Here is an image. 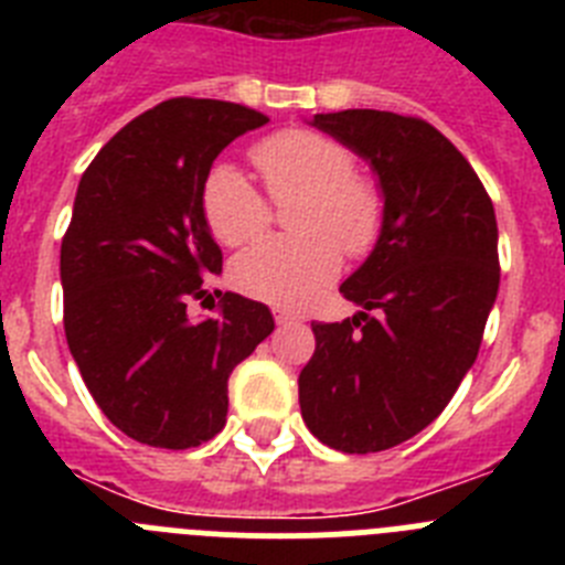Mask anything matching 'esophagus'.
Returning <instances> with one entry per match:
<instances>
[{"label": "esophagus", "mask_w": 565, "mask_h": 565, "mask_svg": "<svg viewBox=\"0 0 565 565\" xmlns=\"http://www.w3.org/2000/svg\"><path fill=\"white\" fill-rule=\"evenodd\" d=\"M274 319H277V326H294V322H299L297 313L286 311V308H274Z\"/></svg>", "instance_id": "obj_1"}]
</instances>
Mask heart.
<instances>
[{
	"label": "heart",
	"mask_w": 565,
	"mask_h": 565,
	"mask_svg": "<svg viewBox=\"0 0 565 565\" xmlns=\"http://www.w3.org/2000/svg\"><path fill=\"white\" fill-rule=\"evenodd\" d=\"M252 161L277 203L297 201L291 237H266L232 263V282L274 306H308L342 266V252L362 257L384 226V198L356 174V154L328 135L286 129L252 149ZM203 214L223 246H243L266 232L271 203L239 169L214 167L203 183ZM343 248L339 249L338 246Z\"/></svg>",
	"instance_id": "b5f03b06"
}]
</instances>
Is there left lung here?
Here are the masks:
<instances>
[{
  "instance_id": "left-lung-1",
  "label": "left lung",
  "mask_w": 565,
  "mask_h": 565,
  "mask_svg": "<svg viewBox=\"0 0 565 565\" xmlns=\"http://www.w3.org/2000/svg\"><path fill=\"white\" fill-rule=\"evenodd\" d=\"M371 161L384 226L339 294L362 311L313 322L299 373L308 430L342 452L391 450L450 404L498 297V223L476 169L433 124L382 109L313 115Z\"/></svg>"
}]
</instances>
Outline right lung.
<instances>
[{"instance_id":"add662e5","label":"right lung","mask_w":565,"mask_h":565,"mask_svg":"<svg viewBox=\"0 0 565 565\" xmlns=\"http://www.w3.org/2000/svg\"><path fill=\"white\" fill-rule=\"evenodd\" d=\"M268 115L214 98H169L132 118L93 158L62 239L64 333L104 416L135 441L189 450L223 430L228 376L274 317L221 294L192 319L223 271L203 214L214 158ZM201 302V306H203Z\"/></svg>"}]
</instances>
